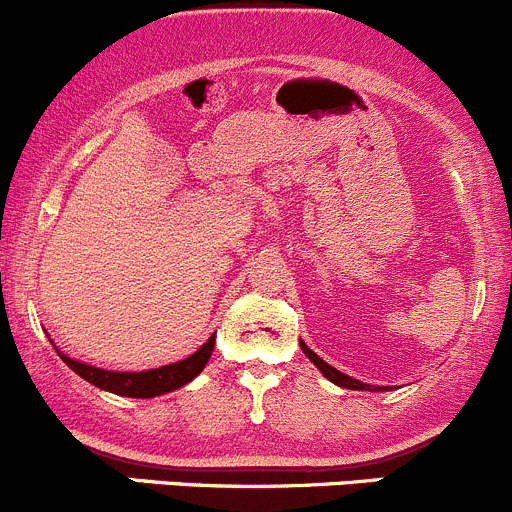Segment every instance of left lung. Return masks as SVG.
I'll list each match as a JSON object with an SVG mask.
<instances>
[{"label":"left lung","mask_w":512,"mask_h":512,"mask_svg":"<svg viewBox=\"0 0 512 512\" xmlns=\"http://www.w3.org/2000/svg\"><path fill=\"white\" fill-rule=\"evenodd\" d=\"M301 351L306 353L308 358H311V363L313 366L318 368V371L323 373V376L328 378V381L331 383H336V386H341V388H348V391H386V386H368V383H361V381H356V378H351V376H346V373H341L338 371V368H333V366H328L326 361H323V358H318L316 353L311 351V348L306 346V343L301 341Z\"/></svg>","instance_id":"8db88e82"}]
</instances>
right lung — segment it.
I'll return each instance as SVG.
<instances>
[{"mask_svg": "<svg viewBox=\"0 0 512 512\" xmlns=\"http://www.w3.org/2000/svg\"><path fill=\"white\" fill-rule=\"evenodd\" d=\"M216 346V336H211L204 346L199 348L196 353H191L189 358L179 363H169V366L161 368H151V371H139V373H126V371H104V368L89 366V363L77 361V358L67 356L64 351L57 353L69 368H72L77 376H82L84 381H89L91 386L101 388V391L116 393V396L124 398H156L164 396V393L176 391V388H184L186 383L194 381L204 366L209 363L211 353H214Z\"/></svg>", "mask_w": 512, "mask_h": 512, "instance_id": "obj_1", "label": "right lung"}]
</instances>
